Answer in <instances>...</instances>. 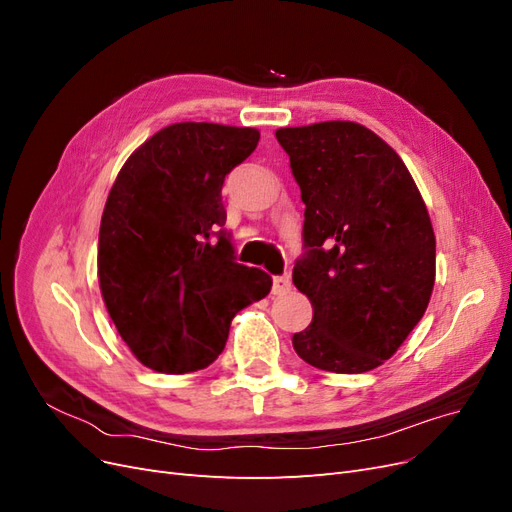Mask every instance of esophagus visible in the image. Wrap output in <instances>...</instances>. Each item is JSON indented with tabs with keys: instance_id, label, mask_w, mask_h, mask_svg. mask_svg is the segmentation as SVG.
Wrapping results in <instances>:
<instances>
[{
	"instance_id": "34e87169",
	"label": "esophagus",
	"mask_w": 512,
	"mask_h": 512,
	"mask_svg": "<svg viewBox=\"0 0 512 512\" xmlns=\"http://www.w3.org/2000/svg\"><path fill=\"white\" fill-rule=\"evenodd\" d=\"M290 290V277L288 275H275L273 277V294H286Z\"/></svg>"
}]
</instances>
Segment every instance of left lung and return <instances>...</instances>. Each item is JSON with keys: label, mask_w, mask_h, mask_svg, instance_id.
Instances as JSON below:
<instances>
[{"label": "left lung", "mask_w": 512, "mask_h": 512, "mask_svg": "<svg viewBox=\"0 0 512 512\" xmlns=\"http://www.w3.org/2000/svg\"><path fill=\"white\" fill-rule=\"evenodd\" d=\"M305 203L292 282L314 307L292 335L301 359L363 374L397 352L436 282V235L406 164L365 126L322 121L275 132Z\"/></svg>", "instance_id": "1"}]
</instances>
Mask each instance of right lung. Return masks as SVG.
I'll return each mask as SVG.
<instances>
[{
  "label": "right lung",
  "mask_w": 512,
  "mask_h": 512,
  "mask_svg": "<svg viewBox=\"0 0 512 512\" xmlns=\"http://www.w3.org/2000/svg\"><path fill=\"white\" fill-rule=\"evenodd\" d=\"M258 138L254 128L175 123L132 153L108 194L102 297L136 359L162 374L211 365L232 316L271 290L265 271L239 265L224 228V179Z\"/></svg>",
  "instance_id": "1"
}]
</instances>
